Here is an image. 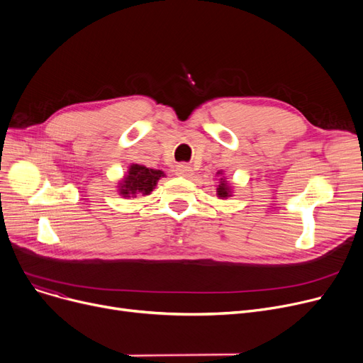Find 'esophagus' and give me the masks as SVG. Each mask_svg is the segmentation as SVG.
Segmentation results:
<instances>
[{
    "label": "esophagus",
    "mask_w": 363,
    "mask_h": 363,
    "mask_svg": "<svg viewBox=\"0 0 363 363\" xmlns=\"http://www.w3.org/2000/svg\"><path fill=\"white\" fill-rule=\"evenodd\" d=\"M177 175H179V177H185V178H188L189 175L193 174V167L189 166L188 163H179L178 166H177Z\"/></svg>",
    "instance_id": "obj_1"
}]
</instances>
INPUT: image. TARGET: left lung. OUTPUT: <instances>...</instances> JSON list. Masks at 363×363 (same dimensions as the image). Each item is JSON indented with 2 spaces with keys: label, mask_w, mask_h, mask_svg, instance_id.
<instances>
[{
  "label": "left lung",
  "mask_w": 363,
  "mask_h": 363,
  "mask_svg": "<svg viewBox=\"0 0 363 363\" xmlns=\"http://www.w3.org/2000/svg\"><path fill=\"white\" fill-rule=\"evenodd\" d=\"M218 175H222V172H218ZM219 186H218V196L220 199H226V197H231V186L228 185V182L225 181V178L219 179Z\"/></svg>",
  "instance_id": "obj_1"
}]
</instances>
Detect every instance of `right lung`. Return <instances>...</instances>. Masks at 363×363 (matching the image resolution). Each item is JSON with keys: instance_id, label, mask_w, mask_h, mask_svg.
<instances>
[{"instance_id": "add662e5", "label": "right lung", "mask_w": 363, "mask_h": 363, "mask_svg": "<svg viewBox=\"0 0 363 363\" xmlns=\"http://www.w3.org/2000/svg\"><path fill=\"white\" fill-rule=\"evenodd\" d=\"M164 174L159 169H150L143 164H130L128 174L119 182V193L122 197H137V194L148 196L156 188L157 181Z\"/></svg>"}]
</instances>
